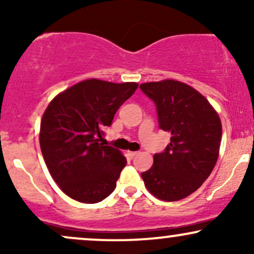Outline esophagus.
Here are the masks:
<instances>
[{"mask_svg":"<svg viewBox=\"0 0 254 254\" xmlns=\"http://www.w3.org/2000/svg\"><path fill=\"white\" fill-rule=\"evenodd\" d=\"M137 154H138V151H127V155L130 157H135Z\"/></svg>","mask_w":254,"mask_h":254,"instance_id":"esophagus-1","label":"esophagus"}]
</instances>
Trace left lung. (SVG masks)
I'll use <instances>...</instances> for the list:
<instances>
[{"mask_svg": "<svg viewBox=\"0 0 254 254\" xmlns=\"http://www.w3.org/2000/svg\"><path fill=\"white\" fill-rule=\"evenodd\" d=\"M139 88L155 104L160 129L172 135L166 149L154 155L150 170L141 173L142 179L159 199H183L208 179L216 165L220 117L199 92L179 81L142 83Z\"/></svg>", "mask_w": 254, "mask_h": 254, "instance_id": "left-lung-1", "label": "left lung"}]
</instances>
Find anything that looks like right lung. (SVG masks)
<instances>
[{
	"label": "right lung",
	"instance_id": "right-lung-1",
	"mask_svg": "<svg viewBox=\"0 0 254 254\" xmlns=\"http://www.w3.org/2000/svg\"><path fill=\"white\" fill-rule=\"evenodd\" d=\"M137 87L90 78L58 94L44 112L39 135L44 161L72 199L94 204L116 189L127 159L105 145L104 129Z\"/></svg>",
	"mask_w": 254,
	"mask_h": 254
}]
</instances>
